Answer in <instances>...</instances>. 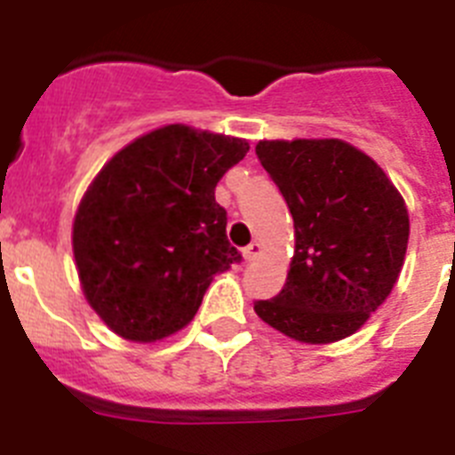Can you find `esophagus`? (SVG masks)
I'll use <instances>...</instances> for the list:
<instances>
[{"label":"esophagus","mask_w":455,"mask_h":455,"mask_svg":"<svg viewBox=\"0 0 455 455\" xmlns=\"http://www.w3.org/2000/svg\"><path fill=\"white\" fill-rule=\"evenodd\" d=\"M259 252H262V246H259L257 241H252L251 246L243 248V259H246V262H252V259H257V257H259Z\"/></svg>","instance_id":"34e87169"}]
</instances>
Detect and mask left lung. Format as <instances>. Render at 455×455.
<instances>
[{"label":"left lung","mask_w":455,"mask_h":455,"mask_svg":"<svg viewBox=\"0 0 455 455\" xmlns=\"http://www.w3.org/2000/svg\"><path fill=\"white\" fill-rule=\"evenodd\" d=\"M257 159L293 219L287 283L257 316L305 344H331L367 323L399 280L410 220L371 156L339 139L259 140Z\"/></svg>","instance_id":"1"}]
</instances>
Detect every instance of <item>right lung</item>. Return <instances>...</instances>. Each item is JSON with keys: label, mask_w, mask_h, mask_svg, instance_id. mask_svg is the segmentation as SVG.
Returning a JSON list of instances; mask_svg holds the SVG:
<instances>
[{"label": "right lung", "mask_w": 455, "mask_h": 455, "mask_svg": "<svg viewBox=\"0 0 455 455\" xmlns=\"http://www.w3.org/2000/svg\"><path fill=\"white\" fill-rule=\"evenodd\" d=\"M251 150L243 139L168 124L132 140L79 203L72 251L100 319L156 341L196 316L212 277L241 262L214 188Z\"/></svg>", "instance_id": "right-lung-1"}]
</instances>
